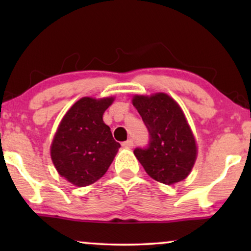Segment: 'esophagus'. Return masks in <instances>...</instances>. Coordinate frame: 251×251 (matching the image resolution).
<instances>
[{"instance_id":"obj_1","label":"esophagus","mask_w":251,"mask_h":251,"mask_svg":"<svg viewBox=\"0 0 251 251\" xmlns=\"http://www.w3.org/2000/svg\"><path fill=\"white\" fill-rule=\"evenodd\" d=\"M122 146L125 147V149H131V147L133 146L132 139H128V140H126V142H123Z\"/></svg>"}]
</instances>
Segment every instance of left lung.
Instances as JSON below:
<instances>
[{
	"label": "left lung",
	"mask_w": 251,
	"mask_h": 251,
	"mask_svg": "<svg viewBox=\"0 0 251 251\" xmlns=\"http://www.w3.org/2000/svg\"><path fill=\"white\" fill-rule=\"evenodd\" d=\"M132 104L149 130L146 147L135 155L153 179L171 185L191 173L197 159V144L183 111L166 94L135 96Z\"/></svg>",
	"instance_id": "obj_1"
}]
</instances>
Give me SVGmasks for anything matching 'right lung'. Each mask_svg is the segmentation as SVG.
I'll return each instance as SVG.
<instances>
[{"label": "right lung", "instance_id": "right-lung-1", "mask_svg": "<svg viewBox=\"0 0 251 251\" xmlns=\"http://www.w3.org/2000/svg\"><path fill=\"white\" fill-rule=\"evenodd\" d=\"M113 100L84 97L61 120L51 144V159L60 176L73 185L87 186L104 176L121 146L102 121Z\"/></svg>", "mask_w": 251, "mask_h": 251}]
</instances>
